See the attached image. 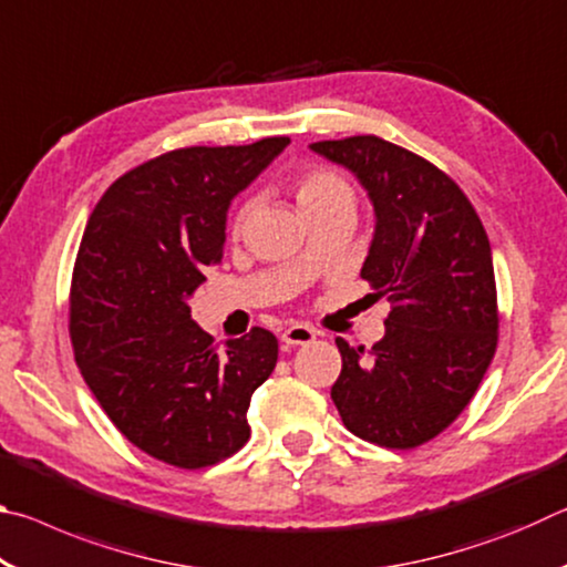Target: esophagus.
Instances as JSON below:
<instances>
[{"label": "esophagus", "instance_id": "34e87169", "mask_svg": "<svg viewBox=\"0 0 567 567\" xmlns=\"http://www.w3.org/2000/svg\"><path fill=\"white\" fill-rule=\"evenodd\" d=\"M315 328H310V324H302V322H295L290 324V328L282 330V342L285 344H307L315 340Z\"/></svg>", "mask_w": 567, "mask_h": 567}]
</instances>
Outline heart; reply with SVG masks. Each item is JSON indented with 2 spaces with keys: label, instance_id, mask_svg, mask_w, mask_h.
Here are the masks:
<instances>
[{
  "label": "heart",
  "instance_id": "b5f03b06",
  "mask_svg": "<svg viewBox=\"0 0 567 567\" xmlns=\"http://www.w3.org/2000/svg\"><path fill=\"white\" fill-rule=\"evenodd\" d=\"M295 199H297V207H300V213L307 219L318 217L322 213H330V209H340V207L354 209L352 187L338 175V172L322 169V167L307 169L295 179ZM247 215H249V205H243L237 209V215L233 219L235 233L243 229Z\"/></svg>",
  "mask_w": 567,
  "mask_h": 567
}]
</instances>
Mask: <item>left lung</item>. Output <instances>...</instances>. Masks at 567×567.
I'll return each mask as SVG.
<instances>
[{"instance_id": "left-lung-1", "label": "left lung", "mask_w": 567, "mask_h": 567, "mask_svg": "<svg viewBox=\"0 0 567 567\" xmlns=\"http://www.w3.org/2000/svg\"><path fill=\"white\" fill-rule=\"evenodd\" d=\"M350 169L375 207L362 265L392 310L372 350L338 338L342 372L330 395L344 427L392 450L417 447L473 400L497 348L491 239L443 169L375 134L310 145Z\"/></svg>"}]
</instances>
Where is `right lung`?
I'll return each mask as SVG.
<instances>
[{"label": "right lung", "instance_id": "add662e5", "mask_svg": "<svg viewBox=\"0 0 567 567\" xmlns=\"http://www.w3.org/2000/svg\"><path fill=\"white\" fill-rule=\"evenodd\" d=\"M287 145L172 150L114 182L84 229L70 290L74 360L114 427L167 465L235 455L252 392L277 364L270 330L217 348L187 302L223 260L233 199Z\"/></svg>", "mask_w": 567, "mask_h": 567}]
</instances>
